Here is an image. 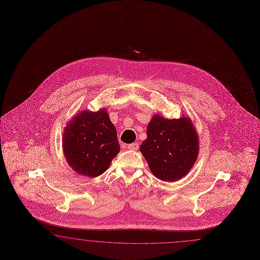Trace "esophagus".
Masks as SVG:
<instances>
[{"instance_id": "obj_1", "label": "esophagus", "mask_w": 260, "mask_h": 260, "mask_svg": "<svg viewBox=\"0 0 260 260\" xmlns=\"http://www.w3.org/2000/svg\"><path fill=\"white\" fill-rule=\"evenodd\" d=\"M138 147H139V145H138L137 143H134V144L128 145V146H127V148H128L129 150H132V151H135V150H137V149H138Z\"/></svg>"}]
</instances>
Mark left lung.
Returning <instances> with one entry per match:
<instances>
[{
	"mask_svg": "<svg viewBox=\"0 0 260 260\" xmlns=\"http://www.w3.org/2000/svg\"><path fill=\"white\" fill-rule=\"evenodd\" d=\"M190 117L167 119L154 114L147 127V139L140 146L153 175L165 182H176L196 162L200 142Z\"/></svg>",
	"mask_w": 260,
	"mask_h": 260,
	"instance_id": "left-lung-1",
	"label": "left lung"
}]
</instances>
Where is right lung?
<instances>
[{"label":"right lung","mask_w":260,"mask_h":260,"mask_svg":"<svg viewBox=\"0 0 260 260\" xmlns=\"http://www.w3.org/2000/svg\"><path fill=\"white\" fill-rule=\"evenodd\" d=\"M62 149L77 174L91 178L103 174L120 151L117 132L107 110L77 113L64 127Z\"/></svg>","instance_id":"1"}]
</instances>
